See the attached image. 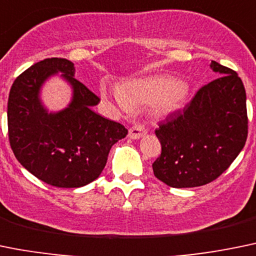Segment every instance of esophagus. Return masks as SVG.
Listing matches in <instances>:
<instances>
[{"mask_svg": "<svg viewBox=\"0 0 256 256\" xmlns=\"http://www.w3.org/2000/svg\"><path fill=\"white\" fill-rule=\"evenodd\" d=\"M144 135H146V128L142 125H134L132 128H130V130H128V138L132 140L140 139V138H142Z\"/></svg>", "mask_w": 256, "mask_h": 256, "instance_id": "1", "label": "esophagus"}]
</instances>
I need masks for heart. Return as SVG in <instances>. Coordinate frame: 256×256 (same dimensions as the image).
<instances>
[{
  "instance_id": "heart-1",
  "label": "heart",
  "mask_w": 256,
  "mask_h": 256,
  "mask_svg": "<svg viewBox=\"0 0 256 256\" xmlns=\"http://www.w3.org/2000/svg\"><path fill=\"white\" fill-rule=\"evenodd\" d=\"M188 86L166 76L136 80L125 90L114 87L112 98L121 111L130 114L134 108L152 104V114L158 117H166L176 114L184 107L188 97ZM104 94H108L104 90Z\"/></svg>"
}]
</instances>
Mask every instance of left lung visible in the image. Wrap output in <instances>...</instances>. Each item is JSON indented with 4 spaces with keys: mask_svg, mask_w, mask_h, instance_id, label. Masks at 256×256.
<instances>
[{
    "mask_svg": "<svg viewBox=\"0 0 256 256\" xmlns=\"http://www.w3.org/2000/svg\"><path fill=\"white\" fill-rule=\"evenodd\" d=\"M220 77L204 86L183 111L172 114L155 135L162 154L154 176L173 188L207 184L221 176L248 138L246 92L232 69L211 60Z\"/></svg>",
    "mask_w": 256,
    "mask_h": 256,
    "instance_id": "8db88e82",
    "label": "left lung"
}]
</instances>
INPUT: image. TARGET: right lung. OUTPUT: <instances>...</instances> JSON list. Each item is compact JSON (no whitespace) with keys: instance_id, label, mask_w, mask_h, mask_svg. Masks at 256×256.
Returning <instances> with one entry per match:
<instances>
[{"instance_id":"right-lung-1","label":"right lung","mask_w":256,"mask_h":256,"mask_svg":"<svg viewBox=\"0 0 256 256\" xmlns=\"http://www.w3.org/2000/svg\"><path fill=\"white\" fill-rule=\"evenodd\" d=\"M70 60L48 58L26 69L14 82L7 104L11 149L18 163L42 182L78 188L100 176L112 145L128 135L121 124L96 114L100 98L74 78ZM59 75L72 90L66 108L49 112L42 86Z\"/></svg>"}]
</instances>
